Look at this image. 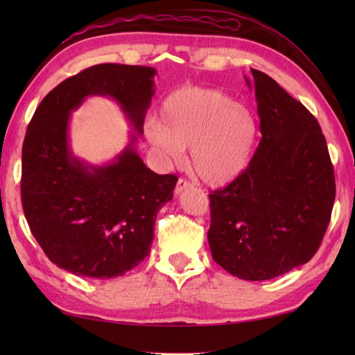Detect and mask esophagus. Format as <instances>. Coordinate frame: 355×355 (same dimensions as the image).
Returning a JSON list of instances; mask_svg holds the SVG:
<instances>
[{"instance_id": "34e87169", "label": "esophagus", "mask_w": 355, "mask_h": 355, "mask_svg": "<svg viewBox=\"0 0 355 355\" xmlns=\"http://www.w3.org/2000/svg\"><path fill=\"white\" fill-rule=\"evenodd\" d=\"M193 187V184L191 183V182H187V180H184V178H180L178 182H177V186H175V195H182L184 191H187V189H192Z\"/></svg>"}]
</instances>
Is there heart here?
Instances as JSON below:
<instances>
[{
  "instance_id": "b5f03b06",
  "label": "heart",
  "mask_w": 355,
  "mask_h": 355,
  "mask_svg": "<svg viewBox=\"0 0 355 355\" xmlns=\"http://www.w3.org/2000/svg\"><path fill=\"white\" fill-rule=\"evenodd\" d=\"M252 111L215 88L184 85L162 103L160 120L146 126L149 141L168 162H180L191 146L195 173L209 184L235 180L250 160L256 140Z\"/></svg>"
}]
</instances>
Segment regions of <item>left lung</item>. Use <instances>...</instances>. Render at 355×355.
<instances>
[{
	"mask_svg": "<svg viewBox=\"0 0 355 355\" xmlns=\"http://www.w3.org/2000/svg\"><path fill=\"white\" fill-rule=\"evenodd\" d=\"M259 145L247 168L209 195L207 239L216 263L245 281L273 279L310 261L328 229L334 168L315 117L275 79L253 70Z\"/></svg>",
	"mask_w": 355,
	"mask_h": 355,
	"instance_id": "left-lung-1",
	"label": "left lung"
}]
</instances>
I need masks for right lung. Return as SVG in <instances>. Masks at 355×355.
Returning a JSON list of instances; mask_svg holds the SVG:
<instances>
[{"label": "right lung", "instance_id": "right-lung-1", "mask_svg": "<svg viewBox=\"0 0 355 355\" xmlns=\"http://www.w3.org/2000/svg\"><path fill=\"white\" fill-rule=\"evenodd\" d=\"M154 76L153 67L93 65L53 88L30 120L22 145V209L37 244L59 268L111 279L149 254L157 212L172 200L177 175L146 168L134 135L116 162L85 164L70 149L69 122L85 97L108 96L143 134Z\"/></svg>", "mask_w": 355, "mask_h": 355}]
</instances>
